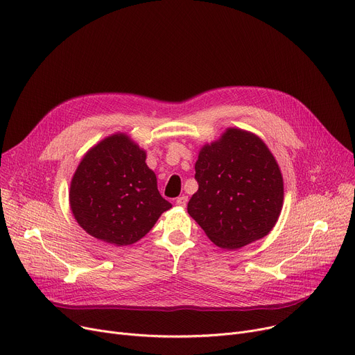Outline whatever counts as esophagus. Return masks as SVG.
<instances>
[{
    "label": "esophagus",
    "mask_w": 355,
    "mask_h": 355,
    "mask_svg": "<svg viewBox=\"0 0 355 355\" xmlns=\"http://www.w3.org/2000/svg\"><path fill=\"white\" fill-rule=\"evenodd\" d=\"M187 202H188V197H187V196H181V197H178L177 201H175V204H177L178 207H185Z\"/></svg>",
    "instance_id": "34e87169"
}]
</instances>
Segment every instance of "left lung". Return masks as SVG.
Listing matches in <instances>:
<instances>
[{"mask_svg": "<svg viewBox=\"0 0 355 355\" xmlns=\"http://www.w3.org/2000/svg\"><path fill=\"white\" fill-rule=\"evenodd\" d=\"M198 191L187 205L207 237L239 250L266 237L284 202L279 165L257 134L228 127L207 143L196 162Z\"/></svg>", "mask_w": 355, "mask_h": 355, "instance_id": "left-lung-1", "label": "left lung"}]
</instances>
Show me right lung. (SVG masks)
Segmentation results:
<instances>
[{
    "label": "right lung",
    "mask_w": 355,
    "mask_h": 355,
    "mask_svg": "<svg viewBox=\"0 0 355 355\" xmlns=\"http://www.w3.org/2000/svg\"><path fill=\"white\" fill-rule=\"evenodd\" d=\"M146 158L147 151L120 131L83 155L68 201L76 221L91 237L115 247L131 245L173 207L161 197Z\"/></svg>",
    "instance_id": "add662e5"
}]
</instances>
